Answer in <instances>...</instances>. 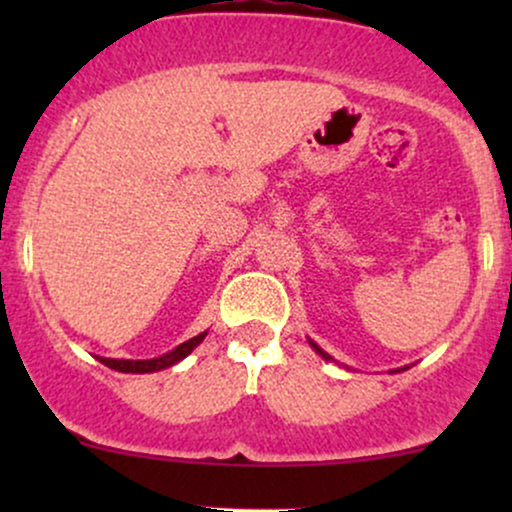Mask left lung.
I'll return each instance as SVG.
<instances>
[{
  "instance_id": "obj_1",
  "label": "left lung",
  "mask_w": 512,
  "mask_h": 512,
  "mask_svg": "<svg viewBox=\"0 0 512 512\" xmlns=\"http://www.w3.org/2000/svg\"><path fill=\"white\" fill-rule=\"evenodd\" d=\"M308 344L313 346V349H315V354H320L322 358H325V361H334V358H332L330 354H327V351H322L320 346H317V344L313 342V339H308ZM407 368H409V366H404V368H395V370H390V373H402V370H407Z\"/></svg>"
}]
</instances>
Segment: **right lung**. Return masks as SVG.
Listing matches in <instances>:
<instances>
[{
    "label": "right lung",
    "mask_w": 512,
    "mask_h": 512,
    "mask_svg": "<svg viewBox=\"0 0 512 512\" xmlns=\"http://www.w3.org/2000/svg\"><path fill=\"white\" fill-rule=\"evenodd\" d=\"M204 337H207V332H202V334H197V337L187 339V342L175 346V349L168 351V354H163L158 358H144V361H129V358H105V356H96V358L103 363V366L120 370V373H156V370L175 366V363H180L182 358L190 356L192 351H195L197 346L204 342Z\"/></svg>",
    "instance_id": "obj_1"
}]
</instances>
